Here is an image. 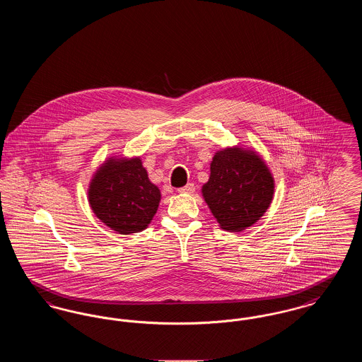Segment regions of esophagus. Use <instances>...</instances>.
<instances>
[{
	"label": "esophagus",
	"mask_w": 362,
	"mask_h": 362,
	"mask_svg": "<svg viewBox=\"0 0 362 362\" xmlns=\"http://www.w3.org/2000/svg\"><path fill=\"white\" fill-rule=\"evenodd\" d=\"M177 191H179V192H183V194H192V192L195 191V186H194L192 183H187L186 186L177 189Z\"/></svg>",
	"instance_id": "34e87169"
}]
</instances>
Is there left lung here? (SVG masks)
I'll return each mask as SVG.
<instances>
[{"label": "left lung", "instance_id": "1", "mask_svg": "<svg viewBox=\"0 0 362 362\" xmlns=\"http://www.w3.org/2000/svg\"><path fill=\"white\" fill-rule=\"evenodd\" d=\"M274 179L264 161L252 151L226 148L210 164L202 195L220 226L241 232L258 221L270 206Z\"/></svg>", "mask_w": 362, "mask_h": 362}]
</instances>
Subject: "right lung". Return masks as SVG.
<instances>
[{
    "instance_id": "add662e5",
    "label": "right lung",
    "mask_w": 362,
    "mask_h": 362,
    "mask_svg": "<svg viewBox=\"0 0 362 362\" xmlns=\"http://www.w3.org/2000/svg\"><path fill=\"white\" fill-rule=\"evenodd\" d=\"M160 198V189L149 180L138 157L107 160L88 189L96 217L122 235L144 230L152 221Z\"/></svg>"
}]
</instances>
